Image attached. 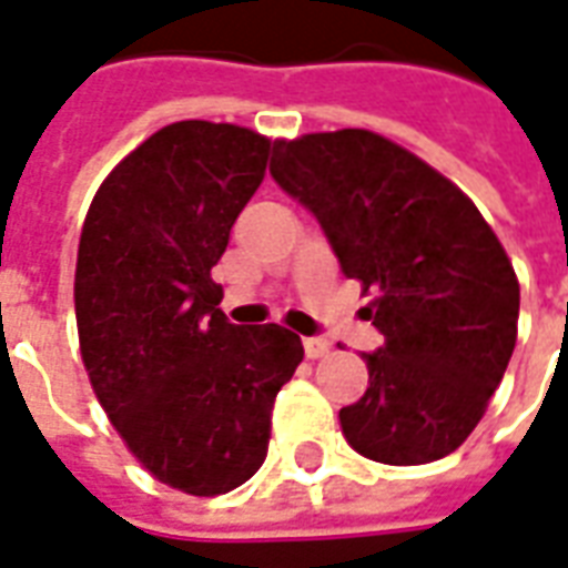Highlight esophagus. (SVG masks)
<instances>
[{
  "label": "esophagus",
  "mask_w": 568,
  "mask_h": 568,
  "mask_svg": "<svg viewBox=\"0 0 568 568\" xmlns=\"http://www.w3.org/2000/svg\"><path fill=\"white\" fill-rule=\"evenodd\" d=\"M304 352L306 358H325L327 352H331V339L325 337H304Z\"/></svg>",
  "instance_id": "1"
}]
</instances>
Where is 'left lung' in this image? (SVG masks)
<instances>
[{
  "mask_svg": "<svg viewBox=\"0 0 568 568\" xmlns=\"http://www.w3.org/2000/svg\"><path fill=\"white\" fill-rule=\"evenodd\" d=\"M271 178L376 292L364 316L385 343L361 355L369 385L339 409L346 443L390 466L452 455L518 339V276L497 234L452 180L367 129L273 141Z\"/></svg>",
  "mask_w": 568,
  "mask_h": 568,
  "instance_id": "8db88e82",
  "label": "left lung"
}]
</instances>
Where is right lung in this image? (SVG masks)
Returning a JSON list of instances; mask_svg holds the SVG:
<instances>
[{
	"label": "right lung",
	"mask_w": 568,
	"mask_h": 568,
	"mask_svg": "<svg viewBox=\"0 0 568 568\" xmlns=\"http://www.w3.org/2000/svg\"><path fill=\"white\" fill-rule=\"evenodd\" d=\"M267 155L271 141L241 125H165L83 220L74 316L92 390L141 466L192 497L258 473L273 400L304 361L285 327L231 325L210 276Z\"/></svg>",
	"instance_id": "1"
}]
</instances>
